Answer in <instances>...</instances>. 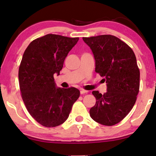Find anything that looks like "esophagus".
I'll use <instances>...</instances> for the list:
<instances>
[{"label":"esophagus","instance_id":"34e87169","mask_svg":"<svg viewBox=\"0 0 156 156\" xmlns=\"http://www.w3.org/2000/svg\"><path fill=\"white\" fill-rule=\"evenodd\" d=\"M87 92H88V91L84 90V89H81V90H80L81 94H87Z\"/></svg>","mask_w":156,"mask_h":156}]
</instances>
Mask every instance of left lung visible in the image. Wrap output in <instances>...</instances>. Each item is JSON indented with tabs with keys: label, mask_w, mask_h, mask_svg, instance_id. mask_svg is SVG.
<instances>
[{
	"label": "left lung",
	"mask_w": 156,
	"mask_h": 156,
	"mask_svg": "<svg viewBox=\"0 0 156 156\" xmlns=\"http://www.w3.org/2000/svg\"><path fill=\"white\" fill-rule=\"evenodd\" d=\"M95 59V72L106 83L107 91H93L97 101L89 110L91 118L104 126L120 122L131 112L139 91L140 71L132 49L111 35L83 37Z\"/></svg>",
	"instance_id": "obj_1"
}]
</instances>
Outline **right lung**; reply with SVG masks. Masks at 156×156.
<instances>
[{
	"label": "right lung",
	"mask_w": 156,
	"mask_h": 156,
	"mask_svg": "<svg viewBox=\"0 0 156 156\" xmlns=\"http://www.w3.org/2000/svg\"><path fill=\"white\" fill-rule=\"evenodd\" d=\"M78 40L48 34L32 41L23 54L18 71L21 95L30 114L43 126L65 122L80 97L77 89L57 87L54 79Z\"/></svg>",
	"instance_id": "right-lung-1"
}]
</instances>
